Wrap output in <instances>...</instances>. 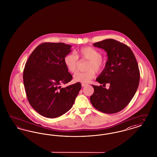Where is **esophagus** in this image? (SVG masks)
I'll use <instances>...</instances> for the list:
<instances>
[{"label": "esophagus", "mask_w": 157, "mask_h": 157, "mask_svg": "<svg viewBox=\"0 0 157 157\" xmlns=\"http://www.w3.org/2000/svg\"><path fill=\"white\" fill-rule=\"evenodd\" d=\"M86 85H87V84H86V83H82V84H81V85H82V87H84V86H85Z\"/></svg>", "instance_id": "34e87169"}]
</instances>
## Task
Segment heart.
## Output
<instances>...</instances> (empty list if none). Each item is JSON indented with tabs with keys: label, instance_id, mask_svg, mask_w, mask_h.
<instances>
[{
	"label": "heart",
	"instance_id": "1",
	"mask_svg": "<svg viewBox=\"0 0 157 157\" xmlns=\"http://www.w3.org/2000/svg\"><path fill=\"white\" fill-rule=\"evenodd\" d=\"M78 59L88 60L85 72H79L74 75L75 82L88 83L95 76V72H101L105 67V62L102 55L96 49L92 47H83L76 51L74 53H68L63 58V62L67 70L75 73L78 65Z\"/></svg>",
	"mask_w": 157,
	"mask_h": 157
}]
</instances>
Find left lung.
Segmentation results:
<instances>
[{"mask_svg":"<svg viewBox=\"0 0 157 157\" xmlns=\"http://www.w3.org/2000/svg\"><path fill=\"white\" fill-rule=\"evenodd\" d=\"M93 45L104 49L108 60L96 79L103 86L92 85L94 92L90 97V101L101 112H120L130 102L139 85L140 73L134 54L127 45L112 39ZM106 83L110 84L108 90L103 88Z\"/></svg>","mask_w":157,"mask_h":157,"instance_id":"1","label":"left lung"}]
</instances>
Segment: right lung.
<instances>
[{"label": "right lung", "mask_w": 157, "mask_h": 157, "mask_svg": "<svg viewBox=\"0 0 157 157\" xmlns=\"http://www.w3.org/2000/svg\"><path fill=\"white\" fill-rule=\"evenodd\" d=\"M71 47L64 43H43L35 49L25 64L23 78L28 100L37 113L46 118H56L67 112L81 89L80 82L60 86L72 79L63 62Z\"/></svg>", "instance_id": "add662e5"}]
</instances>
